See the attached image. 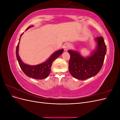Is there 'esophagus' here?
Returning <instances> with one entry per match:
<instances>
[{
  "mask_svg": "<svg viewBox=\"0 0 120 120\" xmlns=\"http://www.w3.org/2000/svg\"><path fill=\"white\" fill-rule=\"evenodd\" d=\"M70 48H71V45L70 43H67L66 44H65L64 46V50H68Z\"/></svg>",
  "mask_w": 120,
  "mask_h": 120,
  "instance_id": "34e87169",
  "label": "esophagus"
}]
</instances>
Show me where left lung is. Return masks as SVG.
I'll return each instance as SVG.
<instances>
[{
    "instance_id": "1",
    "label": "left lung",
    "mask_w": 120,
    "mask_h": 120,
    "mask_svg": "<svg viewBox=\"0 0 120 120\" xmlns=\"http://www.w3.org/2000/svg\"><path fill=\"white\" fill-rule=\"evenodd\" d=\"M97 42L96 50L90 56L84 58L79 53L70 50L68 70L75 78L85 80L96 75L102 68L107 48L102 37L96 38Z\"/></svg>"
}]
</instances>
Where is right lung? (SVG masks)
<instances>
[{
  "label": "right lung",
  "instance_id": "1",
  "mask_svg": "<svg viewBox=\"0 0 120 120\" xmlns=\"http://www.w3.org/2000/svg\"><path fill=\"white\" fill-rule=\"evenodd\" d=\"M32 26H29L27 28L26 30L32 27ZM23 34H21L19 38V41L21 35ZM16 46V56L18 62L19 64V66L21 70L23 71L24 73L26 75L27 77H30L34 79H42L46 78L49 75L52 67V65L53 61L56 60L60 54L64 52V49H61L58 51L54 52L52 55L50 57L49 59L45 62L42 64H39L36 66H29V65L24 64L22 60H21L20 58L19 55V43Z\"/></svg>",
  "mask_w": 120,
  "mask_h": 120
}]
</instances>
